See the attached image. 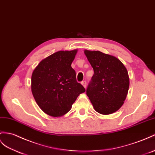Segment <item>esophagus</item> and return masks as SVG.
Instances as JSON below:
<instances>
[{
    "instance_id": "obj_1",
    "label": "esophagus",
    "mask_w": 155,
    "mask_h": 155,
    "mask_svg": "<svg viewBox=\"0 0 155 155\" xmlns=\"http://www.w3.org/2000/svg\"><path fill=\"white\" fill-rule=\"evenodd\" d=\"M81 84H82V85L84 87V88H86V81H82L81 82Z\"/></svg>"
}]
</instances>
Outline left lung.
<instances>
[{
	"label": "left lung",
	"mask_w": 155,
	"mask_h": 155,
	"mask_svg": "<svg viewBox=\"0 0 155 155\" xmlns=\"http://www.w3.org/2000/svg\"><path fill=\"white\" fill-rule=\"evenodd\" d=\"M94 69L86 95L94 109L102 114L117 111L124 104L129 88L128 73L117 58L100 51L85 50Z\"/></svg>",
	"instance_id": "obj_1"
}]
</instances>
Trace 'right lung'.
<instances>
[{
	"mask_svg": "<svg viewBox=\"0 0 155 155\" xmlns=\"http://www.w3.org/2000/svg\"><path fill=\"white\" fill-rule=\"evenodd\" d=\"M77 52V50L57 51L42 60L33 71V95L40 108L50 116L66 114L86 91L77 82L76 72L71 66Z\"/></svg>",
	"mask_w": 155,
	"mask_h": 155,
	"instance_id": "right-lung-1",
	"label": "right lung"
}]
</instances>
